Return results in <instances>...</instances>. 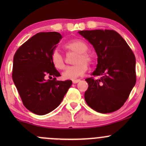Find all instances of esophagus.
Returning a JSON list of instances; mask_svg holds the SVG:
<instances>
[{
	"mask_svg": "<svg viewBox=\"0 0 146 146\" xmlns=\"http://www.w3.org/2000/svg\"><path fill=\"white\" fill-rule=\"evenodd\" d=\"M80 81V80H79V79L78 80H72V82H73V84H77V83H78Z\"/></svg>",
	"mask_w": 146,
	"mask_h": 146,
	"instance_id": "obj_1",
	"label": "esophagus"
}]
</instances>
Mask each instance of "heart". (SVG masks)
I'll use <instances>...</instances> for the list:
<instances>
[{
	"mask_svg": "<svg viewBox=\"0 0 146 146\" xmlns=\"http://www.w3.org/2000/svg\"><path fill=\"white\" fill-rule=\"evenodd\" d=\"M64 48L68 52L76 53L74 62L76 63L73 66H68L63 72L64 78L73 80L82 75L87 70L86 64L92 63L93 56L91 53L87 51L88 45L84 41L80 39H75L68 42L64 44ZM51 62L55 68L57 69H64L65 68L64 58L58 50H55L51 54Z\"/></svg>",
	"mask_w": 146,
	"mask_h": 146,
	"instance_id": "b5f03b06",
	"label": "heart"
}]
</instances>
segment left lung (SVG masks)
Wrapping results in <instances>:
<instances>
[{
    "label": "left lung",
    "instance_id": "8db88e82",
    "mask_svg": "<svg viewBox=\"0 0 146 146\" xmlns=\"http://www.w3.org/2000/svg\"><path fill=\"white\" fill-rule=\"evenodd\" d=\"M93 46L98 55V65L86 78L88 88L84 99L88 106L101 113L119 110L128 100L136 83V59L122 37L114 30L78 31Z\"/></svg>",
    "mask_w": 146,
    "mask_h": 146
}]
</instances>
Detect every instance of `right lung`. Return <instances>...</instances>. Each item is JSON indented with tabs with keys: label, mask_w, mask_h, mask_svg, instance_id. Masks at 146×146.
<instances>
[{
	"label": "right lung",
	"mask_w": 146,
	"mask_h": 146,
	"mask_svg": "<svg viewBox=\"0 0 146 146\" xmlns=\"http://www.w3.org/2000/svg\"><path fill=\"white\" fill-rule=\"evenodd\" d=\"M62 39L56 31L40 32L16 51L12 79L23 105L38 115L56 109L72 84L71 80L58 81L60 73L51 62V54ZM53 77L52 80L46 78Z\"/></svg>",
	"instance_id": "right-lung-1"
}]
</instances>
